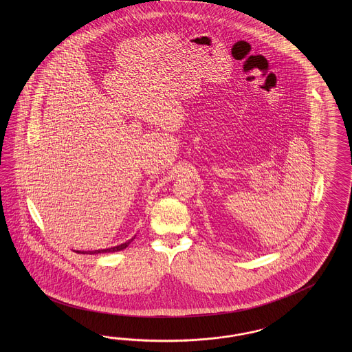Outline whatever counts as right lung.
I'll return each mask as SVG.
<instances>
[{"label":"right lung","mask_w":352,"mask_h":352,"mask_svg":"<svg viewBox=\"0 0 352 352\" xmlns=\"http://www.w3.org/2000/svg\"><path fill=\"white\" fill-rule=\"evenodd\" d=\"M135 239V236L134 237H131L130 240H128L126 243H124V244H120L118 246H113V248H108V249H99V250H93V252H81V250H77L76 253H82V254H98V253H115V252H120V250H124L126 246H129V244L133 241Z\"/></svg>","instance_id":"right-lung-1"}]
</instances>
